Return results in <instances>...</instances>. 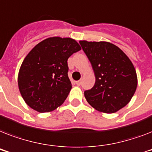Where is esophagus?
<instances>
[{
    "label": "esophagus",
    "instance_id": "esophagus-1",
    "mask_svg": "<svg viewBox=\"0 0 152 152\" xmlns=\"http://www.w3.org/2000/svg\"><path fill=\"white\" fill-rule=\"evenodd\" d=\"M76 84H77V85H78V86H80V84H81V81H80V80L76 81Z\"/></svg>",
    "mask_w": 152,
    "mask_h": 152
}]
</instances>
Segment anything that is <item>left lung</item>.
<instances>
[{
  "label": "left lung",
  "mask_w": 152,
  "mask_h": 152,
  "mask_svg": "<svg viewBox=\"0 0 152 152\" xmlns=\"http://www.w3.org/2000/svg\"><path fill=\"white\" fill-rule=\"evenodd\" d=\"M90 61L95 85L84 91L88 102L96 110L115 113L132 99L137 76L132 61L119 47L108 42L80 41Z\"/></svg>",
  "instance_id": "obj_1"
}]
</instances>
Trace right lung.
Wrapping results in <instances>:
<instances>
[{"instance_id": "1", "label": "right lung", "mask_w": 152, "mask_h": 152, "mask_svg": "<svg viewBox=\"0 0 152 152\" xmlns=\"http://www.w3.org/2000/svg\"><path fill=\"white\" fill-rule=\"evenodd\" d=\"M80 50L75 39L50 37L28 53L18 74L19 90L27 106L46 113L63 104L72 89L67 61Z\"/></svg>"}]
</instances>
